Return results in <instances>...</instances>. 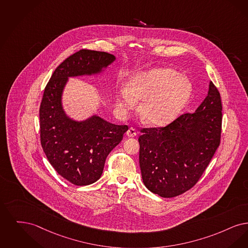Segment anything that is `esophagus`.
<instances>
[{
	"mask_svg": "<svg viewBox=\"0 0 248 248\" xmlns=\"http://www.w3.org/2000/svg\"><path fill=\"white\" fill-rule=\"evenodd\" d=\"M138 134V131L136 130V129H134V128H129L128 129V131H127V136H129V137H135L136 135Z\"/></svg>",
	"mask_w": 248,
	"mask_h": 248,
	"instance_id": "1",
	"label": "esophagus"
}]
</instances>
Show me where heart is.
<instances>
[{"mask_svg": "<svg viewBox=\"0 0 248 248\" xmlns=\"http://www.w3.org/2000/svg\"><path fill=\"white\" fill-rule=\"evenodd\" d=\"M189 79L178 75L171 68L159 67L133 76L129 80L128 91L117 95V105L122 113H128L142 100L140 115L152 126H164L177 117L191 95Z\"/></svg>", "mask_w": 248, "mask_h": 248, "instance_id": "heart-1", "label": "heart"}]
</instances>
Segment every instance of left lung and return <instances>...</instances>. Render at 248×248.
<instances>
[{
    "mask_svg": "<svg viewBox=\"0 0 248 248\" xmlns=\"http://www.w3.org/2000/svg\"><path fill=\"white\" fill-rule=\"evenodd\" d=\"M222 105L212 81L194 113H185L166 127L140 129V172L154 194L170 198L194 187L220 143Z\"/></svg>",
    "mask_w": 248,
    "mask_h": 248,
    "instance_id": "1",
    "label": "left lung"
}]
</instances>
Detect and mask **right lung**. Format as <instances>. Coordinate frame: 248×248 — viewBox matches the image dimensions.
Listing matches in <instances>:
<instances>
[{"label": "right lung", "mask_w": 248, "mask_h": 248, "mask_svg": "<svg viewBox=\"0 0 248 248\" xmlns=\"http://www.w3.org/2000/svg\"><path fill=\"white\" fill-rule=\"evenodd\" d=\"M115 59L106 52L79 50L56 67L44 89L40 107L43 151L55 171L75 185L100 179L109 153L129 128L97 116L81 122L69 119L62 108V93L69 77L100 73Z\"/></svg>", "instance_id": "obj_1"}]
</instances>
